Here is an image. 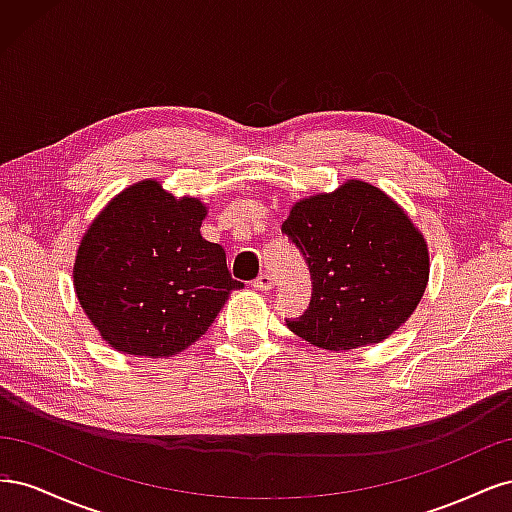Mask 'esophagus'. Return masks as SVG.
I'll use <instances>...</instances> for the list:
<instances>
[{
  "label": "esophagus",
  "instance_id": "34e87169",
  "mask_svg": "<svg viewBox=\"0 0 512 512\" xmlns=\"http://www.w3.org/2000/svg\"><path fill=\"white\" fill-rule=\"evenodd\" d=\"M256 290H271L273 288V277L269 273H260L254 280Z\"/></svg>",
  "mask_w": 512,
  "mask_h": 512
}]
</instances>
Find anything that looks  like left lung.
Segmentation results:
<instances>
[{
  "mask_svg": "<svg viewBox=\"0 0 512 512\" xmlns=\"http://www.w3.org/2000/svg\"><path fill=\"white\" fill-rule=\"evenodd\" d=\"M282 232L299 247L312 301L288 329L322 350L380 344L421 303L429 250L410 215L376 185L348 179L290 209Z\"/></svg>",
  "mask_w": 512,
  "mask_h": 512,
  "instance_id": "8db88e82",
  "label": "left lung"
}]
</instances>
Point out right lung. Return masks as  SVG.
I'll list each match as a JSON object with an SVG mask.
<instances>
[{
	"label": "right lung",
	"instance_id": "right-lung-1",
	"mask_svg": "<svg viewBox=\"0 0 512 512\" xmlns=\"http://www.w3.org/2000/svg\"><path fill=\"white\" fill-rule=\"evenodd\" d=\"M205 203L156 179L111 198L74 260V292L104 342L123 354L168 359L207 333L232 280L222 245L200 235Z\"/></svg>",
	"mask_w": 512,
	"mask_h": 512
}]
</instances>
